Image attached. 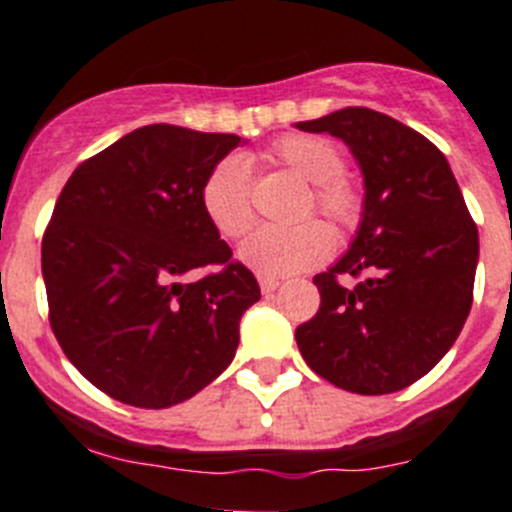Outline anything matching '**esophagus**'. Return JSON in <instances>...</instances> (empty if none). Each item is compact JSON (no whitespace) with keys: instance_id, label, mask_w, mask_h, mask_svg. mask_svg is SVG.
<instances>
[{"instance_id":"esophagus-1","label":"esophagus","mask_w":512,"mask_h":512,"mask_svg":"<svg viewBox=\"0 0 512 512\" xmlns=\"http://www.w3.org/2000/svg\"><path fill=\"white\" fill-rule=\"evenodd\" d=\"M278 285H280L278 278H267V275H260V290H262V295L275 293V290H278Z\"/></svg>"}]
</instances>
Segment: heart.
<instances>
[{"mask_svg": "<svg viewBox=\"0 0 512 512\" xmlns=\"http://www.w3.org/2000/svg\"><path fill=\"white\" fill-rule=\"evenodd\" d=\"M270 156L280 166L313 184L305 212L315 204L338 227H353L361 214L358 189L343 174V156L328 138L285 136L272 146ZM202 207L209 222L224 237H240L252 224L250 169L240 156H227L207 174L202 184ZM333 250V234L318 219L293 227H257L242 240L237 257L245 267L267 278L303 272L326 260Z\"/></svg>", "mask_w": 512, "mask_h": 512, "instance_id": "heart-1", "label": "heart"}]
</instances>
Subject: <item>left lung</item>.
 I'll use <instances>...</instances> for the list:
<instances>
[{
	"label": "left lung",
	"instance_id": "1",
	"mask_svg": "<svg viewBox=\"0 0 512 512\" xmlns=\"http://www.w3.org/2000/svg\"><path fill=\"white\" fill-rule=\"evenodd\" d=\"M305 133L341 138L364 176L356 237L315 275L321 308L295 341L318 376L353 394H391L434 369L472 308L480 240L444 154L371 108H343ZM338 274L362 280L353 289Z\"/></svg>",
	"mask_w": 512,
	"mask_h": 512
}]
</instances>
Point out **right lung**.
<instances>
[{
  "instance_id": "1",
  "label": "right lung",
  "mask_w": 512,
  "mask_h": 512,
  "mask_svg": "<svg viewBox=\"0 0 512 512\" xmlns=\"http://www.w3.org/2000/svg\"><path fill=\"white\" fill-rule=\"evenodd\" d=\"M234 133L154 123L68 179L42 240L50 326L70 364L113 399L166 409L232 364L260 285L202 207ZM207 264L223 270L186 281Z\"/></svg>"
}]
</instances>
